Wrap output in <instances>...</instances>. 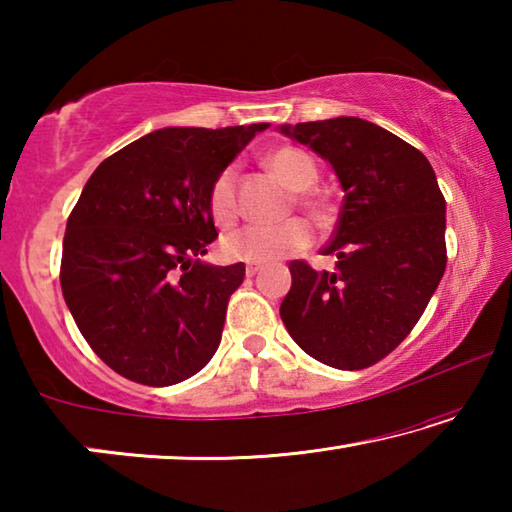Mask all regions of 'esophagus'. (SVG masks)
Masks as SVG:
<instances>
[{"label":"esophagus","instance_id":"esophagus-1","mask_svg":"<svg viewBox=\"0 0 512 512\" xmlns=\"http://www.w3.org/2000/svg\"><path fill=\"white\" fill-rule=\"evenodd\" d=\"M257 271H259V266H257V264H248V266H246V275H248V277L257 275Z\"/></svg>","mask_w":512,"mask_h":512}]
</instances>
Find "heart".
Listing matches in <instances>:
<instances>
[{
	"label": "heart",
	"mask_w": 512,
	"mask_h": 512,
	"mask_svg": "<svg viewBox=\"0 0 512 512\" xmlns=\"http://www.w3.org/2000/svg\"><path fill=\"white\" fill-rule=\"evenodd\" d=\"M266 164L291 189H296V198L302 210H307L316 219H323L329 212V203L325 196L311 192V187L318 180V167L305 151L293 149V146H282V149H275L266 155ZM207 210H210L212 221L219 228H230L239 219L235 167H225L212 180L210 192H207ZM311 237L314 235H311L309 223L302 219H291L275 225L250 223L223 237L221 253L232 259V262L268 264L305 250L311 244Z\"/></svg>",
	"instance_id": "b5f03b06"
}]
</instances>
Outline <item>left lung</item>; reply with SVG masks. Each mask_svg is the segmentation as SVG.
Returning a JSON list of instances; mask_svg holds the SVG:
<instances>
[{"label":"left lung","instance_id":"1","mask_svg":"<svg viewBox=\"0 0 512 512\" xmlns=\"http://www.w3.org/2000/svg\"><path fill=\"white\" fill-rule=\"evenodd\" d=\"M280 131L332 164L345 192L323 248L339 262L318 273L293 259L282 323L325 366H375L411 334L445 273V196L436 173L415 146L359 117Z\"/></svg>","mask_w":512,"mask_h":512}]
</instances>
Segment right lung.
I'll list each match as a JSON object with an SVG mask.
<instances>
[{
    "instance_id": "1",
    "label": "right lung",
    "mask_w": 512,
    "mask_h": 512,
    "mask_svg": "<svg viewBox=\"0 0 512 512\" xmlns=\"http://www.w3.org/2000/svg\"><path fill=\"white\" fill-rule=\"evenodd\" d=\"M268 124L162 128L103 160L67 219L60 287L83 339L121 377L171 386L221 343L246 266H210L212 180Z\"/></svg>"
}]
</instances>
